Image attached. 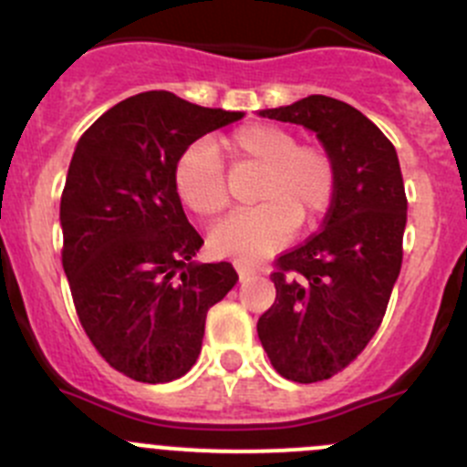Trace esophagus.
<instances>
[{"mask_svg":"<svg viewBox=\"0 0 467 467\" xmlns=\"http://www.w3.org/2000/svg\"><path fill=\"white\" fill-rule=\"evenodd\" d=\"M234 269H237L239 278H246V275L255 274V269H253V266H248V265H242V262H234Z\"/></svg>","mask_w":467,"mask_h":467,"instance_id":"1","label":"esophagus"}]
</instances>
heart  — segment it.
I'll use <instances>...</instances> for the list:
<instances>
[{"instance_id":"b5f03b06","label":"heart","mask_w":467,"mask_h":467,"mask_svg":"<svg viewBox=\"0 0 467 467\" xmlns=\"http://www.w3.org/2000/svg\"><path fill=\"white\" fill-rule=\"evenodd\" d=\"M221 157L230 164L260 169L253 189V210L233 216L210 234L216 255L257 260L278 251L296 225L319 223L337 198L339 173L333 152L271 123H248L216 146L193 143L173 169L180 202L202 221H216L230 205Z\"/></svg>"}]
</instances>
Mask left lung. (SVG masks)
Returning a JSON list of instances; mask_svg holds the SVG:
<instances>
[{"label": "left lung", "instance_id": "8db88e82", "mask_svg": "<svg viewBox=\"0 0 467 467\" xmlns=\"http://www.w3.org/2000/svg\"><path fill=\"white\" fill-rule=\"evenodd\" d=\"M260 113L317 132L337 161L324 228L275 257V301L257 319L280 377L326 381L363 354L386 315L404 257V178L390 139L342 99L310 95Z\"/></svg>", "mask_w": 467, "mask_h": 467}]
</instances>
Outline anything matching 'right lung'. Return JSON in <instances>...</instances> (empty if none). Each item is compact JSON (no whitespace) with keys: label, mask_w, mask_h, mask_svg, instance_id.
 Here are the masks:
<instances>
[{"label":"right lung","mask_w":467,"mask_h":467,"mask_svg":"<svg viewBox=\"0 0 467 467\" xmlns=\"http://www.w3.org/2000/svg\"><path fill=\"white\" fill-rule=\"evenodd\" d=\"M242 116L148 90L102 113L77 143L61 193L63 271L98 354L134 381L184 377L207 310L237 285L230 262H193L202 237L173 169L196 139Z\"/></svg>","instance_id":"right-lung-1"}]
</instances>
